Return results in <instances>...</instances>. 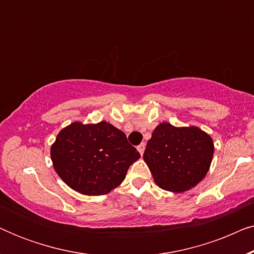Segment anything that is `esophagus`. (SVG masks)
Here are the masks:
<instances>
[{"instance_id":"obj_1","label":"esophagus","mask_w":254,"mask_h":254,"mask_svg":"<svg viewBox=\"0 0 254 254\" xmlns=\"http://www.w3.org/2000/svg\"><path fill=\"white\" fill-rule=\"evenodd\" d=\"M144 149H145V143H144V142H142V143H141L140 145H137V150H138V152H140V154H141V156L143 155Z\"/></svg>"}]
</instances>
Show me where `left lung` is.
I'll return each instance as SVG.
<instances>
[{
	"label": "left lung",
	"instance_id": "obj_1",
	"mask_svg": "<svg viewBox=\"0 0 254 254\" xmlns=\"http://www.w3.org/2000/svg\"><path fill=\"white\" fill-rule=\"evenodd\" d=\"M213 154V140L200 128L162 123L148 141L143 159L161 189L182 193L204 178Z\"/></svg>",
	"mask_w": 254,
	"mask_h": 254
}]
</instances>
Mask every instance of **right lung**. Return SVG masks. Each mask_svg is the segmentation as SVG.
I'll return each instance as SVG.
<instances>
[{"mask_svg":"<svg viewBox=\"0 0 254 254\" xmlns=\"http://www.w3.org/2000/svg\"><path fill=\"white\" fill-rule=\"evenodd\" d=\"M55 171L84 195H104L124 182L140 154L126 134L106 121L72 123L58 134L51 148Z\"/></svg>","mask_w":254,"mask_h":254,"instance_id":"1","label":"right lung"}]
</instances>
